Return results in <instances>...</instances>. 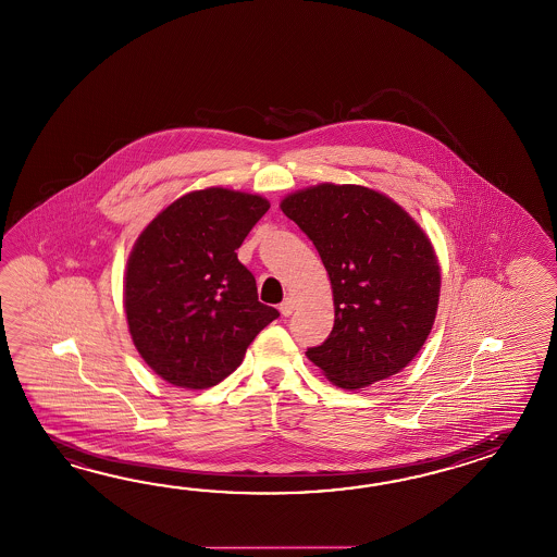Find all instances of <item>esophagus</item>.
Returning <instances> with one entry per match:
<instances>
[{"label":"esophagus","mask_w":557,"mask_h":557,"mask_svg":"<svg viewBox=\"0 0 557 557\" xmlns=\"http://www.w3.org/2000/svg\"><path fill=\"white\" fill-rule=\"evenodd\" d=\"M278 311L283 312V317H288V314H293V311H295V298L286 297L285 300L281 302Z\"/></svg>","instance_id":"1"}]
</instances>
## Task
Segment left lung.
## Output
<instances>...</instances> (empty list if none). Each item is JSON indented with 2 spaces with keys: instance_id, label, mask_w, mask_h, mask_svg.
Returning <instances> with one entry per match:
<instances>
[{
  "instance_id": "left-lung-1",
  "label": "left lung",
  "mask_w": 557,
  "mask_h": 557,
  "mask_svg": "<svg viewBox=\"0 0 557 557\" xmlns=\"http://www.w3.org/2000/svg\"><path fill=\"white\" fill-rule=\"evenodd\" d=\"M281 208L311 238L333 286V331L307 357L343 388L397 375L425 345L440 305L428 234L388 196L355 184L311 186Z\"/></svg>"
}]
</instances>
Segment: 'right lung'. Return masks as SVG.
Returning a JSON list of instances; mask_svg holds the SVG:
<instances>
[{"instance_id": "right-lung-1", "label": "right lung", "mask_w": 557, "mask_h": 557, "mask_svg": "<svg viewBox=\"0 0 557 557\" xmlns=\"http://www.w3.org/2000/svg\"><path fill=\"white\" fill-rule=\"evenodd\" d=\"M271 208L228 188L174 200L132 248L124 309L146 364L172 385L208 388L236 371L248 345L278 311L262 305L252 272L236 257Z\"/></svg>"}]
</instances>
